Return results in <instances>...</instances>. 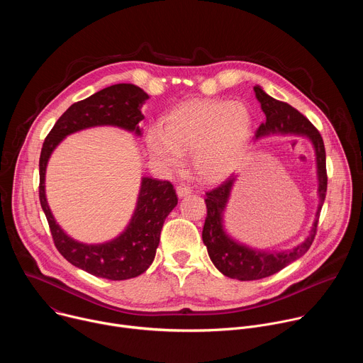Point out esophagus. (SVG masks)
Wrapping results in <instances>:
<instances>
[{
    "label": "esophagus",
    "mask_w": 363,
    "mask_h": 363,
    "mask_svg": "<svg viewBox=\"0 0 363 363\" xmlns=\"http://www.w3.org/2000/svg\"><path fill=\"white\" fill-rule=\"evenodd\" d=\"M191 192H192V188L188 186V185H185V184H181V185L177 186V194H178V196H185V195H188V194H191Z\"/></svg>",
    "instance_id": "34e87169"
}]
</instances>
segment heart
Wrapping results in <instances>:
<instances>
[{
  "label": "heart",
  "mask_w": 363,
  "mask_h": 363,
  "mask_svg": "<svg viewBox=\"0 0 363 363\" xmlns=\"http://www.w3.org/2000/svg\"><path fill=\"white\" fill-rule=\"evenodd\" d=\"M251 116L240 101L195 100L172 111L162 130H149L146 143L153 161L168 169L182 165L191 152L192 165L205 181H220L237 167L248 140Z\"/></svg>",
  "instance_id": "obj_1"
}]
</instances>
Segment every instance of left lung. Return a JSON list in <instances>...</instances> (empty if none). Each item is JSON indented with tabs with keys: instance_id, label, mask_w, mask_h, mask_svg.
Listing matches in <instances>:
<instances>
[{
	"instance_id": "1",
	"label": "left lung",
	"mask_w": 363,
	"mask_h": 363,
	"mask_svg": "<svg viewBox=\"0 0 363 363\" xmlns=\"http://www.w3.org/2000/svg\"><path fill=\"white\" fill-rule=\"evenodd\" d=\"M255 97L262 105L266 115V121L258 126L255 138H260L269 133H297L306 135L313 142L318 160V175H319V210L313 228L310 231L308 238L298 247L286 252H262L250 250L235 241H233L223 230V213L235 181V177H228L217 188L205 192L206 203V218L202 230V241L208 250L211 262L214 266L227 277L237 279L241 281L260 280L273 276L283 270L290 263L296 262L312 245L319 225V217L322 205L328 191V172H326V150L322 135L312 125L306 116L297 109L290 106L289 103L277 100L266 94L262 87H254Z\"/></svg>"
}]
</instances>
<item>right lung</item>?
Returning a JSON list of instances; mask_svg holds the SVG:
<instances>
[{
    "instance_id": "obj_1",
    "label": "right lung",
    "mask_w": 363,
    "mask_h": 363,
    "mask_svg": "<svg viewBox=\"0 0 363 363\" xmlns=\"http://www.w3.org/2000/svg\"><path fill=\"white\" fill-rule=\"evenodd\" d=\"M146 99L147 94L140 87L129 83L103 89L73 103L48 132L41 147L38 196L55 245L69 263L96 277L128 280L147 270L157 252L164 221L178 203L174 185L169 181L143 178L138 206L125 233L111 242L86 245L67 237L51 216L44 192L45 167L53 149L73 132L113 125L139 135V122L143 119L140 105Z\"/></svg>"
}]
</instances>
